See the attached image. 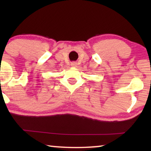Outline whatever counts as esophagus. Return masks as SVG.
<instances>
[{"mask_svg": "<svg viewBox=\"0 0 151 151\" xmlns=\"http://www.w3.org/2000/svg\"><path fill=\"white\" fill-rule=\"evenodd\" d=\"M71 67H77V63H76V62H73V63H71Z\"/></svg>", "mask_w": 151, "mask_h": 151, "instance_id": "obj_1", "label": "esophagus"}]
</instances>
